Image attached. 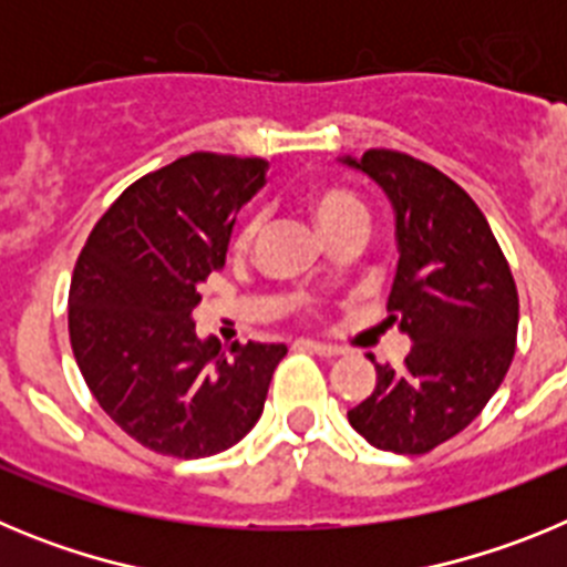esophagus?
Wrapping results in <instances>:
<instances>
[{
  "instance_id": "1",
  "label": "esophagus",
  "mask_w": 567,
  "mask_h": 567,
  "mask_svg": "<svg viewBox=\"0 0 567 567\" xmlns=\"http://www.w3.org/2000/svg\"><path fill=\"white\" fill-rule=\"evenodd\" d=\"M295 349H298V352H312V354H320V358H334V354H340L338 346L318 343V340H295Z\"/></svg>"
}]
</instances>
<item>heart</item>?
Returning <instances> with one entry per match:
<instances>
[{
    "label": "heart",
    "instance_id": "1",
    "mask_svg": "<svg viewBox=\"0 0 567 567\" xmlns=\"http://www.w3.org/2000/svg\"><path fill=\"white\" fill-rule=\"evenodd\" d=\"M309 207H312L315 221L320 224V229H323L329 238H334V235L343 233V229H365V233H369V213H365L363 204H360L352 193H346V189H318V193H312V198H309ZM260 224L264 221H260L258 213L247 215V218L240 221V227L235 229L233 247H252V240L258 238L260 233Z\"/></svg>",
    "mask_w": 567,
    "mask_h": 567
}]
</instances>
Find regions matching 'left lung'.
<instances>
[{"instance_id":"1","label":"left lung","mask_w":567,"mask_h":567,"mask_svg":"<svg viewBox=\"0 0 567 567\" xmlns=\"http://www.w3.org/2000/svg\"><path fill=\"white\" fill-rule=\"evenodd\" d=\"M363 169L398 215L389 320L414 340L403 363H374L372 394L349 423L374 449L429 454L497 392L517 349L519 295L508 260L468 193L400 150H369Z\"/></svg>"}]
</instances>
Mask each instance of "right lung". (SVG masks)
<instances>
[{"label": "right lung", "mask_w": 567, "mask_h": 567, "mask_svg": "<svg viewBox=\"0 0 567 567\" xmlns=\"http://www.w3.org/2000/svg\"><path fill=\"white\" fill-rule=\"evenodd\" d=\"M267 162L189 153L142 175L84 240L68 295L79 372L107 417L155 454L198 460L252 432L284 343L195 338L202 284Z\"/></svg>", "instance_id": "add662e5"}]
</instances>
